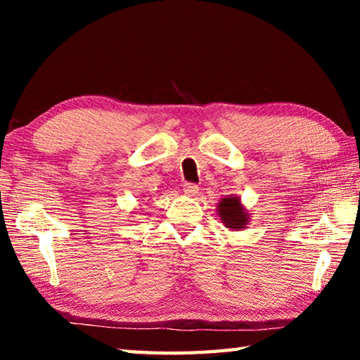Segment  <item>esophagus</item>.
I'll use <instances>...</instances> for the list:
<instances>
[{
    "instance_id": "esophagus-1",
    "label": "esophagus",
    "mask_w": 360,
    "mask_h": 360,
    "mask_svg": "<svg viewBox=\"0 0 360 360\" xmlns=\"http://www.w3.org/2000/svg\"><path fill=\"white\" fill-rule=\"evenodd\" d=\"M182 191H184V193L188 195V197H195V195L198 193V186L197 184H191V182H186L184 188H182Z\"/></svg>"
}]
</instances>
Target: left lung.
Segmentation results:
<instances>
[{"instance_id": "obj_1", "label": "left lung", "mask_w": 360, "mask_h": 360, "mask_svg": "<svg viewBox=\"0 0 360 360\" xmlns=\"http://www.w3.org/2000/svg\"><path fill=\"white\" fill-rule=\"evenodd\" d=\"M217 216L221 217V222L229 230L238 231L246 229V225L251 221V214L243 206L241 198L235 197V195H227L225 198H221L217 203Z\"/></svg>"}]
</instances>
